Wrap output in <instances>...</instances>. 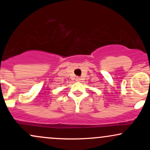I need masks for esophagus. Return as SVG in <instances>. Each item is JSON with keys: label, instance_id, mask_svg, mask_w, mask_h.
<instances>
[{"label": "esophagus", "instance_id": "34e87169", "mask_svg": "<svg viewBox=\"0 0 150 150\" xmlns=\"http://www.w3.org/2000/svg\"><path fill=\"white\" fill-rule=\"evenodd\" d=\"M80 80V78H78V77H77V78H76V81H77V82H79V81Z\"/></svg>", "mask_w": 150, "mask_h": 150}]
</instances>
